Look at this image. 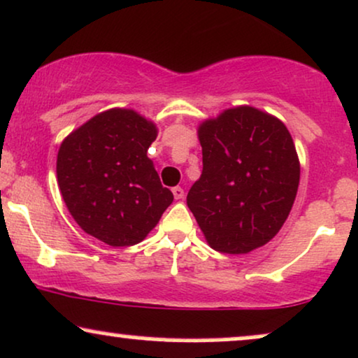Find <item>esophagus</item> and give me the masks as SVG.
<instances>
[{
	"label": "esophagus",
	"mask_w": 358,
	"mask_h": 358,
	"mask_svg": "<svg viewBox=\"0 0 358 358\" xmlns=\"http://www.w3.org/2000/svg\"><path fill=\"white\" fill-rule=\"evenodd\" d=\"M173 196L176 198V200H183V196H185V192H183V188L182 187H175L173 190Z\"/></svg>",
	"instance_id": "esophagus-1"
}]
</instances>
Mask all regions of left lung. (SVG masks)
I'll use <instances>...</instances> for the list:
<instances>
[{
  "label": "left lung",
  "mask_w": 358,
  "mask_h": 358,
  "mask_svg": "<svg viewBox=\"0 0 358 358\" xmlns=\"http://www.w3.org/2000/svg\"><path fill=\"white\" fill-rule=\"evenodd\" d=\"M201 176L187 195L206 242L242 255L268 243L285 223L300 182V162L287 127L253 108H228L198 127Z\"/></svg>",
  "instance_id": "1"
}]
</instances>
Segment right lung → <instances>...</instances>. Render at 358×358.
<instances>
[{
  "label": "right lung",
  "mask_w": 358,
  "mask_h": 358,
  "mask_svg": "<svg viewBox=\"0 0 358 358\" xmlns=\"http://www.w3.org/2000/svg\"><path fill=\"white\" fill-rule=\"evenodd\" d=\"M157 135V124L135 110L111 108L64 138L56 176L81 230L110 247H130L157 227L173 201L146 157Z\"/></svg>",
  "instance_id": "1"
}]
</instances>
